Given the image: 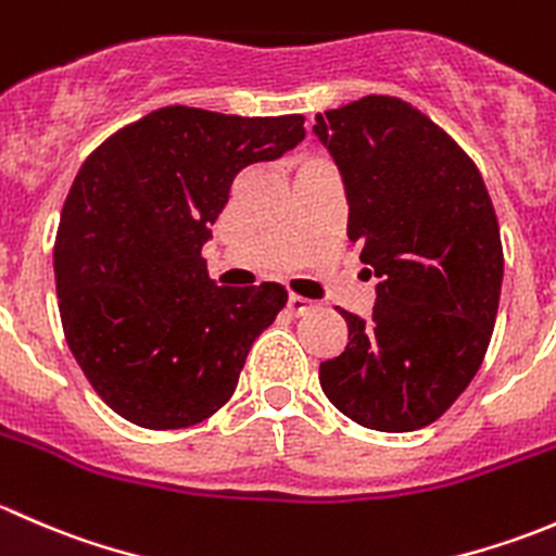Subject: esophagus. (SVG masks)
<instances>
[{
	"mask_svg": "<svg viewBox=\"0 0 556 556\" xmlns=\"http://www.w3.org/2000/svg\"><path fill=\"white\" fill-rule=\"evenodd\" d=\"M312 309H314V304L309 299H301V295H293V293L288 295V312L293 314V317H301V314H306Z\"/></svg>",
	"mask_w": 556,
	"mask_h": 556,
	"instance_id": "1",
	"label": "esophagus"
}]
</instances>
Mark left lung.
Instances as JSON below:
<instances>
[{
    "label": "left lung",
    "instance_id": "8db88e82",
    "mask_svg": "<svg viewBox=\"0 0 556 556\" xmlns=\"http://www.w3.org/2000/svg\"><path fill=\"white\" fill-rule=\"evenodd\" d=\"M344 182L346 237L361 244L377 301L341 312L344 352L319 384L363 428L408 433L435 422L479 371L495 328L503 247L473 161L412 104L363 97L314 117Z\"/></svg>",
    "mask_w": 556,
    "mask_h": 556
}]
</instances>
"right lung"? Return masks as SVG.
I'll return each mask as SVG.
<instances>
[{"label":"right lung","mask_w":556,"mask_h":556,"mask_svg":"<svg viewBox=\"0 0 556 556\" xmlns=\"http://www.w3.org/2000/svg\"><path fill=\"white\" fill-rule=\"evenodd\" d=\"M304 117L161 106L112 134L77 172L53 268L77 366L112 412L150 430L212 417L288 293L217 288L201 247L244 169L282 159Z\"/></svg>","instance_id":"1"}]
</instances>
